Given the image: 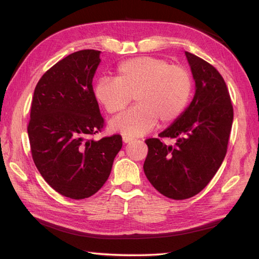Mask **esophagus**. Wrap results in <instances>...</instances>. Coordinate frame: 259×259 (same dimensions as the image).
I'll return each mask as SVG.
<instances>
[{"label":"esophagus","mask_w":259,"mask_h":259,"mask_svg":"<svg viewBox=\"0 0 259 259\" xmlns=\"http://www.w3.org/2000/svg\"><path fill=\"white\" fill-rule=\"evenodd\" d=\"M134 140L133 137H128V136H123L122 137V141L124 142V144H129V142H131Z\"/></svg>","instance_id":"esophagus-1"}]
</instances>
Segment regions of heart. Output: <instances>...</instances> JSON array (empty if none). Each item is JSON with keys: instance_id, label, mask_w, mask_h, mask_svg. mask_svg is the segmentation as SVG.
I'll use <instances>...</instances> for the list:
<instances>
[{"instance_id": "b5f03b06", "label": "heart", "mask_w": 259, "mask_h": 259, "mask_svg": "<svg viewBox=\"0 0 259 259\" xmlns=\"http://www.w3.org/2000/svg\"><path fill=\"white\" fill-rule=\"evenodd\" d=\"M188 70L162 59L141 57L124 61L117 68L115 79L103 78L95 85V96L110 114L128 106L134 108L110 122V129L128 137L146 135L158 122L171 123L184 112L191 96Z\"/></svg>"}]
</instances>
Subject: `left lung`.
<instances>
[{
  "instance_id": "8db88e82",
  "label": "left lung",
  "mask_w": 259,
  "mask_h": 259,
  "mask_svg": "<svg viewBox=\"0 0 259 259\" xmlns=\"http://www.w3.org/2000/svg\"><path fill=\"white\" fill-rule=\"evenodd\" d=\"M196 83L192 101L174 123L159 134L175 138L167 146L147 139L146 177L168 198L183 200L200 192L216 175L226 156L234 110L221 73L211 64L186 52Z\"/></svg>"
}]
</instances>
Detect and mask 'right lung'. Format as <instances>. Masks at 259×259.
Masks as SVG:
<instances>
[{
    "label": "right lung",
    "mask_w": 259,
    "mask_h": 259,
    "mask_svg": "<svg viewBox=\"0 0 259 259\" xmlns=\"http://www.w3.org/2000/svg\"><path fill=\"white\" fill-rule=\"evenodd\" d=\"M100 53L81 50L60 60L38 80L32 99L27 135L33 161L47 183L71 199L101 188L122 147L120 135L89 138L104 124L92 87Z\"/></svg>",
    "instance_id": "add662e5"
}]
</instances>
